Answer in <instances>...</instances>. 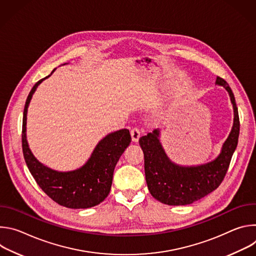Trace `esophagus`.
<instances>
[{"instance_id": "esophagus-1", "label": "esophagus", "mask_w": 256, "mask_h": 256, "mask_svg": "<svg viewBox=\"0 0 256 256\" xmlns=\"http://www.w3.org/2000/svg\"><path fill=\"white\" fill-rule=\"evenodd\" d=\"M130 134H132V138L134 142H138L140 136V130L138 128H132L130 130Z\"/></svg>"}]
</instances>
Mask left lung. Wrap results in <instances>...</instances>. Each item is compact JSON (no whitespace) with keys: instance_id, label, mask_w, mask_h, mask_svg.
<instances>
[{"instance_id":"1","label":"left lung","mask_w":256,"mask_h":256,"mask_svg":"<svg viewBox=\"0 0 256 256\" xmlns=\"http://www.w3.org/2000/svg\"><path fill=\"white\" fill-rule=\"evenodd\" d=\"M216 83L229 93L234 108V124L223 144L222 152L214 161L200 166L181 167L166 156L159 140V130H154L140 138L144 152V175L150 194L157 200L169 206H184L196 202L222 184L237 147L240 122L234 94L228 83L218 77Z\"/></svg>"}]
</instances>
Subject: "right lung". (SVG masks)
<instances>
[{
	"mask_svg": "<svg viewBox=\"0 0 256 256\" xmlns=\"http://www.w3.org/2000/svg\"><path fill=\"white\" fill-rule=\"evenodd\" d=\"M50 75L32 87L25 102L22 124L24 159L36 184L56 204L70 208H91L103 202L110 192L116 165L130 144L132 136L126 128L109 134L96 146L87 163L74 171H54L38 162L31 153L26 140V114L34 91Z\"/></svg>",
	"mask_w": 256,
	"mask_h": 256,
	"instance_id": "right-lung-1",
	"label": "right lung"
}]
</instances>
